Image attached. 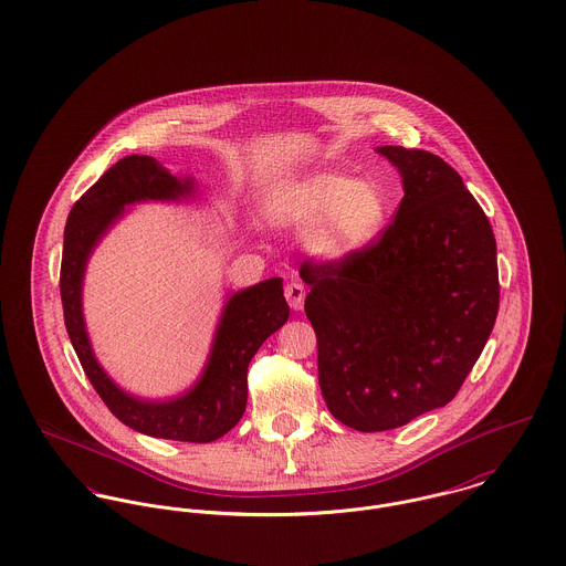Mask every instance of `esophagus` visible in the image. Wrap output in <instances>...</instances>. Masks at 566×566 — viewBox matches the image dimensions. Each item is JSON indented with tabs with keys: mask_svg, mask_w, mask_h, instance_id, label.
<instances>
[{
	"mask_svg": "<svg viewBox=\"0 0 566 566\" xmlns=\"http://www.w3.org/2000/svg\"><path fill=\"white\" fill-rule=\"evenodd\" d=\"M284 295H286V302L293 311H302L304 308V300H306V289L302 282H289L286 289H284Z\"/></svg>",
	"mask_w": 566,
	"mask_h": 566,
	"instance_id": "34e87169",
	"label": "esophagus"
}]
</instances>
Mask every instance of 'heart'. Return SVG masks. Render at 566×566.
Returning <instances> with one entry per match:
<instances>
[{
	"instance_id": "heart-1",
	"label": "heart",
	"mask_w": 566,
	"mask_h": 566,
	"mask_svg": "<svg viewBox=\"0 0 566 566\" xmlns=\"http://www.w3.org/2000/svg\"><path fill=\"white\" fill-rule=\"evenodd\" d=\"M277 226L306 231V248L325 262L367 252L388 219V199L371 180L316 171L280 190L271 201Z\"/></svg>"
}]
</instances>
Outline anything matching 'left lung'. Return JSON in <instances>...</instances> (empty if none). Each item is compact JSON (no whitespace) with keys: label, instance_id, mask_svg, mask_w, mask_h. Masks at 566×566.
Wrapping results in <instances>:
<instances>
[{"label":"left lung","instance_id":"obj_1","mask_svg":"<svg viewBox=\"0 0 566 566\" xmlns=\"http://www.w3.org/2000/svg\"><path fill=\"white\" fill-rule=\"evenodd\" d=\"M377 154L403 182L392 223L358 258L300 269L323 399L358 432L447 406L500 311L495 234L458 171L423 149Z\"/></svg>","mask_w":566,"mask_h":566}]
</instances>
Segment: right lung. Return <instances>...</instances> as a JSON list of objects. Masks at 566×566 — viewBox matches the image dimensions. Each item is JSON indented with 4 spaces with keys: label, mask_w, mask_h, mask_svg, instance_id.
Returning <instances> with one entry per match:
<instances>
[{
    "label": "right lung",
    "mask_w": 566,
    "mask_h": 566,
    "mask_svg": "<svg viewBox=\"0 0 566 566\" xmlns=\"http://www.w3.org/2000/svg\"><path fill=\"white\" fill-rule=\"evenodd\" d=\"M192 180H178L149 156H126L113 165L71 208L64 228L61 297L64 325L77 360L108 410L127 428L154 439L212 442L228 434L248 406V367L260 345L289 318L282 277L234 293L212 340L210 358L189 392L169 401L127 395L99 367L84 325L82 280L88 255L136 201H178L192 192Z\"/></svg>",
    "instance_id": "right-lung-1"
}]
</instances>
